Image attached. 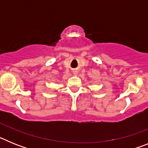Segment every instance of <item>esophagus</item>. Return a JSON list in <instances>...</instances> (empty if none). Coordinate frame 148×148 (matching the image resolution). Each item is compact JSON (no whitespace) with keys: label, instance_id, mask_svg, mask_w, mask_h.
Masks as SVG:
<instances>
[{"label":"esophagus","instance_id":"esophagus-1","mask_svg":"<svg viewBox=\"0 0 148 148\" xmlns=\"http://www.w3.org/2000/svg\"><path fill=\"white\" fill-rule=\"evenodd\" d=\"M73 73L74 74V75H77V73H77V71H73Z\"/></svg>","mask_w":148,"mask_h":148}]
</instances>
